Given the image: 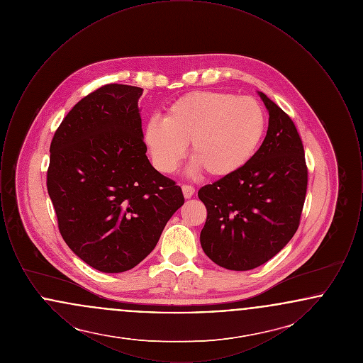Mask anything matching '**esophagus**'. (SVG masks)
I'll list each match as a JSON object with an SVG mask.
<instances>
[{"label":"esophagus","instance_id":"34e87169","mask_svg":"<svg viewBox=\"0 0 363 363\" xmlns=\"http://www.w3.org/2000/svg\"><path fill=\"white\" fill-rule=\"evenodd\" d=\"M182 193L185 199H190L194 194V188L191 185H182Z\"/></svg>","mask_w":363,"mask_h":363}]
</instances>
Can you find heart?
Masks as SVG:
<instances>
[{
    "mask_svg": "<svg viewBox=\"0 0 363 363\" xmlns=\"http://www.w3.org/2000/svg\"><path fill=\"white\" fill-rule=\"evenodd\" d=\"M265 130V113L250 96L194 91L177 99L164 120L151 118L144 141L160 173L172 174L186 155L211 177L237 173L253 157Z\"/></svg>",
    "mask_w": 363,
    "mask_h": 363,
    "instance_id": "heart-1",
    "label": "heart"
}]
</instances>
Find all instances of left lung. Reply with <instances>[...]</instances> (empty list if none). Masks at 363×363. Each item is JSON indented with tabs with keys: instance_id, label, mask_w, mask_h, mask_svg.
Wrapping results in <instances>:
<instances>
[{
	"instance_id": "left-lung-1",
	"label": "left lung",
	"mask_w": 363,
	"mask_h": 363,
	"mask_svg": "<svg viewBox=\"0 0 363 363\" xmlns=\"http://www.w3.org/2000/svg\"><path fill=\"white\" fill-rule=\"evenodd\" d=\"M267 136L237 173L199 190L207 208L200 234L204 253L231 271L257 268L294 237L308 189L303 144L293 120L265 94Z\"/></svg>"
}]
</instances>
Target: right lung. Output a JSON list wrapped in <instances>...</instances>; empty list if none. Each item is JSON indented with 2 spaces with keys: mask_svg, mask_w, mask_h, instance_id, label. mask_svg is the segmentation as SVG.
<instances>
[{
  "mask_svg": "<svg viewBox=\"0 0 363 363\" xmlns=\"http://www.w3.org/2000/svg\"><path fill=\"white\" fill-rule=\"evenodd\" d=\"M141 94L125 84L95 89L73 106L50 144L48 191L60 233L77 257L106 274L145 259L185 201L145 155Z\"/></svg>",
  "mask_w": 363,
  "mask_h": 363,
  "instance_id": "right-lung-1",
  "label": "right lung"
}]
</instances>
